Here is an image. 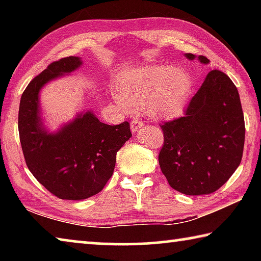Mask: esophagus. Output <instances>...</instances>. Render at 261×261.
I'll return each mask as SVG.
<instances>
[{
  "instance_id": "esophagus-1",
  "label": "esophagus",
  "mask_w": 261,
  "mask_h": 261,
  "mask_svg": "<svg viewBox=\"0 0 261 261\" xmlns=\"http://www.w3.org/2000/svg\"><path fill=\"white\" fill-rule=\"evenodd\" d=\"M143 124H144L143 121L138 120V118H134V120L131 121V131L135 134V132L138 131L139 127H141V125Z\"/></svg>"
}]
</instances>
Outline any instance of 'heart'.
<instances>
[{
  "instance_id": "obj_1",
  "label": "heart",
  "mask_w": 261,
  "mask_h": 261,
  "mask_svg": "<svg viewBox=\"0 0 261 261\" xmlns=\"http://www.w3.org/2000/svg\"><path fill=\"white\" fill-rule=\"evenodd\" d=\"M112 94L123 113L145 109L158 118H171L183 112L191 81L178 67L146 65L120 74Z\"/></svg>"
}]
</instances>
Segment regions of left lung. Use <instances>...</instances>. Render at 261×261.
Segmentation results:
<instances>
[{"label":"left lung","instance_id":"1","mask_svg":"<svg viewBox=\"0 0 261 261\" xmlns=\"http://www.w3.org/2000/svg\"><path fill=\"white\" fill-rule=\"evenodd\" d=\"M198 60L210 63L205 56ZM161 129L165 141L159 165L170 187L188 196L216 191L235 173L244 148V115L235 84L226 73L212 70L184 116Z\"/></svg>","mask_w":261,"mask_h":261}]
</instances>
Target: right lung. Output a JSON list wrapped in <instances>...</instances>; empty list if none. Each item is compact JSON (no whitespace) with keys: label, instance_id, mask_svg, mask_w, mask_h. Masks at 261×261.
Here are the masks:
<instances>
[{"label":"right lung","instance_id":"add662e5","mask_svg":"<svg viewBox=\"0 0 261 261\" xmlns=\"http://www.w3.org/2000/svg\"><path fill=\"white\" fill-rule=\"evenodd\" d=\"M81 57L53 62L31 81L20 98L18 130L32 175L60 199L82 200L99 193L112 177L118 152L131 135L129 122L108 125L91 112L81 113L59 131L41 121L39 93L48 82L81 67Z\"/></svg>","mask_w":261,"mask_h":261}]
</instances>
